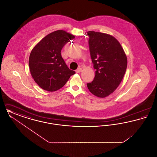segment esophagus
Returning <instances> with one entry per match:
<instances>
[{"instance_id": "34e87169", "label": "esophagus", "mask_w": 157, "mask_h": 157, "mask_svg": "<svg viewBox=\"0 0 157 157\" xmlns=\"http://www.w3.org/2000/svg\"><path fill=\"white\" fill-rule=\"evenodd\" d=\"M82 68L81 67H79L76 70V73H80L82 72Z\"/></svg>"}]
</instances>
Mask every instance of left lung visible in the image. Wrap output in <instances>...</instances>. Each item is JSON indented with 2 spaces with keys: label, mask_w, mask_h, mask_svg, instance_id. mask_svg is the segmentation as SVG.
Segmentation results:
<instances>
[{
  "label": "left lung",
  "mask_w": 157,
  "mask_h": 157,
  "mask_svg": "<svg viewBox=\"0 0 157 157\" xmlns=\"http://www.w3.org/2000/svg\"><path fill=\"white\" fill-rule=\"evenodd\" d=\"M90 54L96 69L94 79L87 83L96 97L105 98L120 85L127 67V58L115 37L109 34L88 31Z\"/></svg>",
  "instance_id": "left-lung-1"
}]
</instances>
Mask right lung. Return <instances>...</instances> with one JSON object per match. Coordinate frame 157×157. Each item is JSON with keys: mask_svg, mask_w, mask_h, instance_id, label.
Wrapping results in <instances>:
<instances>
[{"mask_svg": "<svg viewBox=\"0 0 157 157\" xmlns=\"http://www.w3.org/2000/svg\"><path fill=\"white\" fill-rule=\"evenodd\" d=\"M75 36L63 30H56L44 37L33 48L29 58L30 74L43 90L53 92L67 82L74 71L69 69L61 56L63 46Z\"/></svg>", "mask_w": 157, "mask_h": 157, "instance_id": "right-lung-1", "label": "right lung"}]
</instances>
